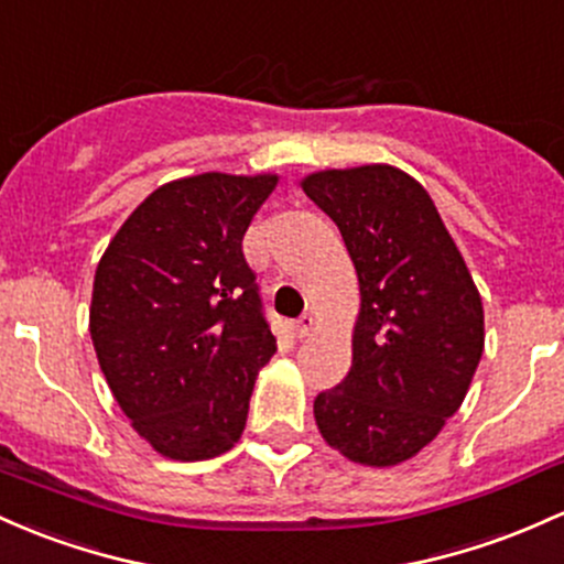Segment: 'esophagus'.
<instances>
[{
    "label": "esophagus",
    "mask_w": 564,
    "mask_h": 564,
    "mask_svg": "<svg viewBox=\"0 0 564 564\" xmlns=\"http://www.w3.org/2000/svg\"><path fill=\"white\" fill-rule=\"evenodd\" d=\"M296 337H307V334H311L313 329H315V318H313V313H305V315H300V318H296Z\"/></svg>",
    "instance_id": "obj_1"
}]
</instances>
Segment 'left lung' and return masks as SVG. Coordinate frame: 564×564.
Wrapping results in <instances>:
<instances>
[{
    "label": "left lung",
    "instance_id": "obj_1",
    "mask_svg": "<svg viewBox=\"0 0 564 564\" xmlns=\"http://www.w3.org/2000/svg\"><path fill=\"white\" fill-rule=\"evenodd\" d=\"M302 189L343 232L358 275L350 372L313 404L329 447L388 468L460 410L485 350L471 272L429 189L395 165L307 173Z\"/></svg>",
    "mask_w": 564,
    "mask_h": 564
}]
</instances>
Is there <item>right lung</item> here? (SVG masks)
<instances>
[{
    "mask_svg": "<svg viewBox=\"0 0 564 564\" xmlns=\"http://www.w3.org/2000/svg\"><path fill=\"white\" fill-rule=\"evenodd\" d=\"M278 173L173 178L122 221L96 268L90 339L133 431L171 460H208L246 429L275 352L243 235Z\"/></svg>",
    "mask_w": 564,
    "mask_h": 564,
    "instance_id": "right-lung-1",
    "label": "right lung"
}]
</instances>
